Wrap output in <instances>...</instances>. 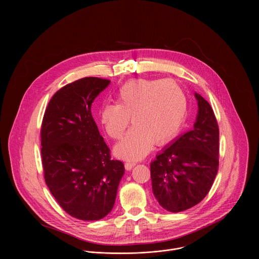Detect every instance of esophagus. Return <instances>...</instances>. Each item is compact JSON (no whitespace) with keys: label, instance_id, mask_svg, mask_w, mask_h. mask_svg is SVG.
<instances>
[{"label":"esophagus","instance_id":"esophagus-1","mask_svg":"<svg viewBox=\"0 0 259 259\" xmlns=\"http://www.w3.org/2000/svg\"><path fill=\"white\" fill-rule=\"evenodd\" d=\"M135 165H136V163L134 161H125V163H124L126 170H131Z\"/></svg>","mask_w":259,"mask_h":259}]
</instances>
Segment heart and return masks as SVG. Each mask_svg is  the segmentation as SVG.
Wrapping results in <instances>:
<instances>
[{"instance_id": "1", "label": "heart", "mask_w": 259, "mask_h": 259, "mask_svg": "<svg viewBox=\"0 0 259 259\" xmlns=\"http://www.w3.org/2000/svg\"><path fill=\"white\" fill-rule=\"evenodd\" d=\"M187 100L182 85L172 78H138L125 82L100 112L101 123L112 140H119L130 124L134 126L115 146L114 152L125 159L144 157L153 144L171 142L185 120Z\"/></svg>"}]
</instances>
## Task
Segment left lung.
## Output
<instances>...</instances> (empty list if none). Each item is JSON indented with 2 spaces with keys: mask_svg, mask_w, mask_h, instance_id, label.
Returning <instances> with one entry per match:
<instances>
[{
  "mask_svg": "<svg viewBox=\"0 0 259 259\" xmlns=\"http://www.w3.org/2000/svg\"><path fill=\"white\" fill-rule=\"evenodd\" d=\"M192 131L178 138L150 163L153 194L167 211L180 212L199 203L219 170L220 130L210 105L198 94Z\"/></svg>",
  "mask_w": 259,
  "mask_h": 259,
  "instance_id": "1",
  "label": "left lung"
}]
</instances>
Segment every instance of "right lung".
Returning a JSON list of instances; mask_svg holds the SVG:
<instances>
[{
    "label": "right lung",
    "mask_w": 259,
    "mask_h": 259,
    "mask_svg": "<svg viewBox=\"0 0 259 259\" xmlns=\"http://www.w3.org/2000/svg\"><path fill=\"white\" fill-rule=\"evenodd\" d=\"M110 82L89 76L66 84L49 102L41 122L45 182L67 213L85 222L111 212L124 174L123 163L111 159L91 111Z\"/></svg>",
    "instance_id": "add662e5"
}]
</instances>
